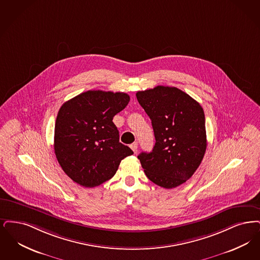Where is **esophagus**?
<instances>
[{
	"mask_svg": "<svg viewBox=\"0 0 260 260\" xmlns=\"http://www.w3.org/2000/svg\"><path fill=\"white\" fill-rule=\"evenodd\" d=\"M130 147L132 148V150L136 153V152H137V149H138V143H137V142L133 143V144L130 146Z\"/></svg>",
	"mask_w": 260,
	"mask_h": 260,
	"instance_id": "1",
	"label": "esophagus"
}]
</instances>
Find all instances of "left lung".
<instances>
[{
    "label": "left lung",
    "mask_w": 260,
    "mask_h": 260,
    "mask_svg": "<svg viewBox=\"0 0 260 260\" xmlns=\"http://www.w3.org/2000/svg\"><path fill=\"white\" fill-rule=\"evenodd\" d=\"M137 100L149 116L155 137L151 152L138 155L147 178L164 188L190 179L207 147L203 108L177 87L139 91Z\"/></svg>",
    "instance_id": "obj_1"
}]
</instances>
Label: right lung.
<instances>
[{
	"instance_id": "add662e5",
	"label": "right lung",
	"mask_w": 260,
	"mask_h": 260,
	"mask_svg": "<svg viewBox=\"0 0 260 260\" xmlns=\"http://www.w3.org/2000/svg\"><path fill=\"white\" fill-rule=\"evenodd\" d=\"M130 101L128 94L89 90L64 103L57 114L54 151L69 178L84 187L112 179L122 159L134 152L119 143L113 116Z\"/></svg>"
}]
</instances>
